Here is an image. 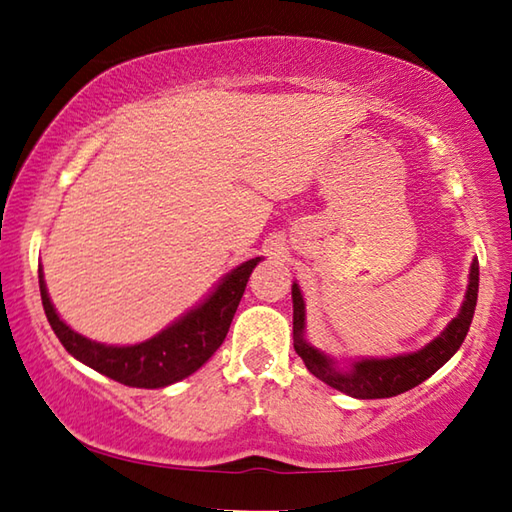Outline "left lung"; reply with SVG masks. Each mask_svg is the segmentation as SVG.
Returning <instances> with one entry per match:
<instances>
[{
	"instance_id": "left-lung-1",
	"label": "left lung",
	"mask_w": 512,
	"mask_h": 512,
	"mask_svg": "<svg viewBox=\"0 0 512 512\" xmlns=\"http://www.w3.org/2000/svg\"><path fill=\"white\" fill-rule=\"evenodd\" d=\"M479 294V263L472 261L470 267V285L465 292V301L447 328L436 339H432L425 348L416 353L387 357V360H357L348 371L335 369V362L328 355L310 346L303 337L306 330V303H303L299 285H292V303H294V351L299 353L308 371L326 382L328 387L346 393V396L360 400L391 398L398 393L418 387L429 375H434L450 357L459 351L465 335H468L474 308H477Z\"/></svg>"
}]
</instances>
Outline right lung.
<instances>
[{
	"instance_id": "right-lung-1",
	"label": "right lung",
	"mask_w": 512,
	"mask_h": 512,
	"mask_svg": "<svg viewBox=\"0 0 512 512\" xmlns=\"http://www.w3.org/2000/svg\"><path fill=\"white\" fill-rule=\"evenodd\" d=\"M258 263H261V256L238 265L236 270L224 276L218 288L200 306L186 312L182 319L161 330L159 335L134 346H105L78 335L53 308L47 285H44L42 267L38 270V279L44 315H47L60 344L67 348V353L87 364L89 369L121 384H128V387L161 389L188 378L218 351L229 333L231 319L236 315L242 292L247 288L249 274L254 272Z\"/></svg>"
}]
</instances>
